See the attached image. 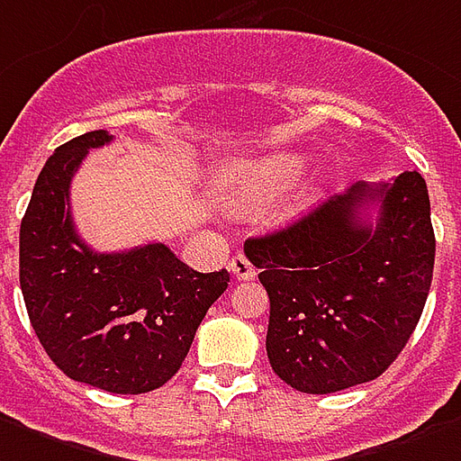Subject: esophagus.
<instances>
[{"label": "esophagus", "mask_w": 461, "mask_h": 461, "mask_svg": "<svg viewBox=\"0 0 461 461\" xmlns=\"http://www.w3.org/2000/svg\"><path fill=\"white\" fill-rule=\"evenodd\" d=\"M230 271L237 281H251V278L257 276V268L251 266V261H249L247 257H241V254H237V257L231 258Z\"/></svg>", "instance_id": "obj_1"}]
</instances>
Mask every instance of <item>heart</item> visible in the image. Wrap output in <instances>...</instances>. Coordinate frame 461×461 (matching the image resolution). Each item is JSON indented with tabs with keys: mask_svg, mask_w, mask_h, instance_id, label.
Returning <instances> with one entry per match:
<instances>
[{
	"mask_svg": "<svg viewBox=\"0 0 461 461\" xmlns=\"http://www.w3.org/2000/svg\"><path fill=\"white\" fill-rule=\"evenodd\" d=\"M305 166V158L300 153L278 151L271 156H261L254 161L240 163L231 168L227 185H224V200L237 210V212H257L258 207L271 203L274 197L285 193L291 183L300 176ZM317 187H305L300 195L285 207L283 217H295L303 210H308L315 203Z\"/></svg>",
	"mask_w": 461,
	"mask_h": 461,
	"instance_id": "obj_1",
	"label": "heart"
}]
</instances>
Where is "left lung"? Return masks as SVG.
Instances as JSON below:
<instances>
[{"label": "left lung", "instance_id": "left-lung-1", "mask_svg": "<svg viewBox=\"0 0 461 461\" xmlns=\"http://www.w3.org/2000/svg\"><path fill=\"white\" fill-rule=\"evenodd\" d=\"M244 251L271 300L266 352L276 376L303 393L374 381L403 352L430 293L425 178L405 170L354 183L288 227L247 240Z\"/></svg>", "mask_w": 461, "mask_h": 461}]
</instances>
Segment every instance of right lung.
I'll return each instance as SVG.
<instances>
[{
    "instance_id": "obj_1",
    "label": "right lung",
    "mask_w": 461,
    "mask_h": 461,
    "mask_svg": "<svg viewBox=\"0 0 461 461\" xmlns=\"http://www.w3.org/2000/svg\"><path fill=\"white\" fill-rule=\"evenodd\" d=\"M104 129L58 146L19 231V281L33 332L58 369L109 393H149L176 376L230 274H197L166 244L100 254L70 212V180Z\"/></svg>"
}]
</instances>
